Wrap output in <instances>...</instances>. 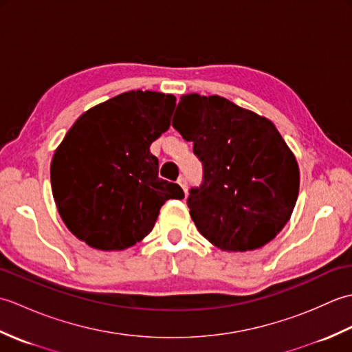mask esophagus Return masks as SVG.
<instances>
[{"label":"esophagus","instance_id":"obj_1","mask_svg":"<svg viewBox=\"0 0 352 352\" xmlns=\"http://www.w3.org/2000/svg\"><path fill=\"white\" fill-rule=\"evenodd\" d=\"M178 184L182 186V189L184 190L186 195H188V180H186L184 177H180V178H178Z\"/></svg>","mask_w":352,"mask_h":352}]
</instances>
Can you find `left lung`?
Returning <instances> with one entry per match:
<instances>
[{"mask_svg":"<svg viewBox=\"0 0 352 352\" xmlns=\"http://www.w3.org/2000/svg\"><path fill=\"white\" fill-rule=\"evenodd\" d=\"M172 126L193 142L203 184L189 190L190 218L222 251L261 248L290 219L300 192L294 153L269 119L219 95H183Z\"/></svg>","mask_w":352,"mask_h":352,"instance_id":"1","label":"left lung"}]
</instances>
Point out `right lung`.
Here are the masks:
<instances>
[{
    "label": "right lung",
    "instance_id": "1",
    "mask_svg": "<svg viewBox=\"0 0 352 352\" xmlns=\"http://www.w3.org/2000/svg\"><path fill=\"white\" fill-rule=\"evenodd\" d=\"M175 96L130 91L81 115L51 162V188L65 226L101 251H121L149 234L168 199L184 198L159 178L149 151L170 125Z\"/></svg>",
    "mask_w": 352,
    "mask_h": 352
}]
</instances>
